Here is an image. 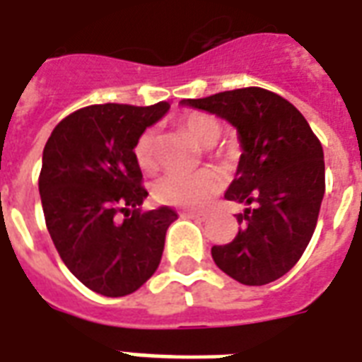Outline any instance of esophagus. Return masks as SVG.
<instances>
[{
    "label": "esophagus",
    "mask_w": 362,
    "mask_h": 362,
    "mask_svg": "<svg viewBox=\"0 0 362 362\" xmlns=\"http://www.w3.org/2000/svg\"><path fill=\"white\" fill-rule=\"evenodd\" d=\"M181 217H187V219H194V221H198V223L208 221V217H206V216H200V214H192V211H185V214H181Z\"/></svg>",
    "instance_id": "34e87169"
}]
</instances>
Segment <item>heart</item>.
<instances>
[{
	"instance_id": "heart-1",
	"label": "heart",
	"mask_w": 362,
	"mask_h": 362,
	"mask_svg": "<svg viewBox=\"0 0 362 362\" xmlns=\"http://www.w3.org/2000/svg\"><path fill=\"white\" fill-rule=\"evenodd\" d=\"M179 127L192 135L206 151L214 156H223L225 146L217 145L221 135V122L210 112L192 110L179 118ZM133 158L143 171H154L158 165L156 156V137L152 129H145L133 145ZM221 191V179L211 170L197 173H168L154 185V198L160 204L177 206L187 210L204 211Z\"/></svg>"
}]
</instances>
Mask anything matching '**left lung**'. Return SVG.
I'll use <instances>...</instances> for the list:
<instances>
[{
	"mask_svg": "<svg viewBox=\"0 0 362 362\" xmlns=\"http://www.w3.org/2000/svg\"><path fill=\"white\" fill-rule=\"evenodd\" d=\"M230 122L243 156L227 200L246 204L233 243L214 246L223 273L246 286L286 274L305 252L325 197V154L298 108L263 88H243L183 100Z\"/></svg>",
	"mask_w": 362,
	"mask_h": 362,
	"instance_id": "8db88e82",
	"label": "left lung"
}]
</instances>
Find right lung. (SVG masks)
<instances>
[{
	"label": "right lung",
	"mask_w": 362,
	"mask_h": 362,
	"mask_svg": "<svg viewBox=\"0 0 362 362\" xmlns=\"http://www.w3.org/2000/svg\"><path fill=\"white\" fill-rule=\"evenodd\" d=\"M168 107H83L57 124L43 148L37 185L51 240L70 273L100 296L139 290L177 219L168 206L139 210L148 192L133 158L135 139Z\"/></svg>",
	"instance_id": "obj_1"
}]
</instances>
